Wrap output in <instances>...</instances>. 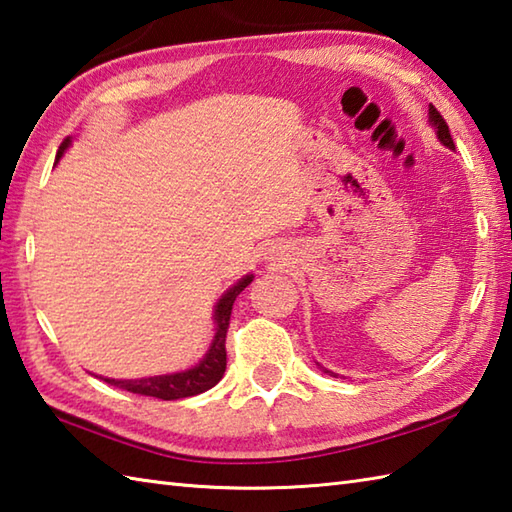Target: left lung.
Segmentation results:
<instances>
[{
  "label": "left lung",
  "mask_w": 512,
  "mask_h": 512,
  "mask_svg": "<svg viewBox=\"0 0 512 512\" xmlns=\"http://www.w3.org/2000/svg\"><path fill=\"white\" fill-rule=\"evenodd\" d=\"M429 117H431V123H433L435 132H437V137H440V141H442L444 145H448V148L455 150V143H453V139H451V132H448V125H446L442 114L437 112V108L433 106V103H431V108H429Z\"/></svg>",
  "instance_id": "1"
}]
</instances>
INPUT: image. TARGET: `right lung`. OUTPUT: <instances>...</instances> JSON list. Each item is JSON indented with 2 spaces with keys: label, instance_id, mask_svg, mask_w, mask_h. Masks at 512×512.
<instances>
[{
  "label": "right lung",
  "instance_id": "right-lung-1",
  "mask_svg": "<svg viewBox=\"0 0 512 512\" xmlns=\"http://www.w3.org/2000/svg\"><path fill=\"white\" fill-rule=\"evenodd\" d=\"M70 145V137L64 139V143L59 145L57 159L64 150ZM254 276H245L243 280L227 291V294L218 300L216 311H214V320H216V336L207 356L201 360V364H196L194 369H187L183 373H172V375H156V378H141V380H110L103 378L108 384L123 391L130 393H139V395H150V398H159V400H181V398H190V395H198L207 389H212L214 384L223 378L225 367H227V351H225V338H227V329H229V316H232V305L236 296L252 283Z\"/></svg>",
  "mask_w": 512,
  "mask_h": 512
}]
</instances>
